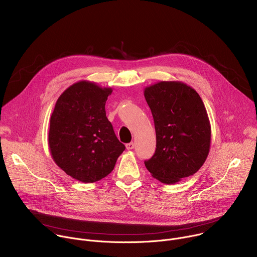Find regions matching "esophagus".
<instances>
[{
	"instance_id": "1",
	"label": "esophagus",
	"mask_w": 257,
	"mask_h": 257,
	"mask_svg": "<svg viewBox=\"0 0 257 257\" xmlns=\"http://www.w3.org/2000/svg\"><path fill=\"white\" fill-rule=\"evenodd\" d=\"M126 149L129 150V151H130V150H133V149H134V143H133V142L127 143V144H126Z\"/></svg>"
}]
</instances>
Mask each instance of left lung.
<instances>
[{
  "label": "left lung",
  "instance_id": "8db88e82",
  "mask_svg": "<svg viewBox=\"0 0 257 257\" xmlns=\"http://www.w3.org/2000/svg\"><path fill=\"white\" fill-rule=\"evenodd\" d=\"M155 122L157 149L144 165L165 184L195 174L210 146V123L199 94L180 81H161L144 89Z\"/></svg>",
  "mask_w": 257,
  "mask_h": 257
}]
</instances>
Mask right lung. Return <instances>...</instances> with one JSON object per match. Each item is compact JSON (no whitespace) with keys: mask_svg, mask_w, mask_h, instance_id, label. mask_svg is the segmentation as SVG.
<instances>
[{"mask_svg":"<svg viewBox=\"0 0 257 257\" xmlns=\"http://www.w3.org/2000/svg\"><path fill=\"white\" fill-rule=\"evenodd\" d=\"M112 88L79 81L58 98L51 116L49 146L55 163L69 176L93 183L114 170L125 145L105 116Z\"/></svg>","mask_w":257,"mask_h":257,"instance_id":"1","label":"right lung"}]
</instances>
